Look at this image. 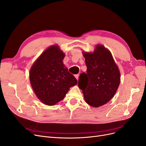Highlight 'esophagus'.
Masks as SVG:
<instances>
[{"mask_svg":"<svg viewBox=\"0 0 146 146\" xmlns=\"http://www.w3.org/2000/svg\"><path fill=\"white\" fill-rule=\"evenodd\" d=\"M79 74H75L74 75V76H75V78H76V79L77 80H78L79 79Z\"/></svg>","mask_w":146,"mask_h":146,"instance_id":"34e87169","label":"esophagus"}]
</instances>
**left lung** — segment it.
Returning <instances> with one entry per match:
<instances>
[{"instance_id":"obj_1","label":"left lung","mask_w":146,"mask_h":146,"mask_svg":"<svg viewBox=\"0 0 146 146\" xmlns=\"http://www.w3.org/2000/svg\"><path fill=\"white\" fill-rule=\"evenodd\" d=\"M86 73L80 74L78 86L86 103L98 107L115 96L120 82V74L111 52L103 45H97L94 51L83 52Z\"/></svg>"}]
</instances>
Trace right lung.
<instances>
[{
	"instance_id": "obj_1",
	"label": "right lung",
	"mask_w": 146,
	"mask_h": 146,
	"mask_svg": "<svg viewBox=\"0 0 146 146\" xmlns=\"http://www.w3.org/2000/svg\"><path fill=\"white\" fill-rule=\"evenodd\" d=\"M65 54L58 46L49 47L31 66L29 78L37 97L48 106H53L64 98L69 88L78 84L68 72L62 60Z\"/></svg>"
}]
</instances>
